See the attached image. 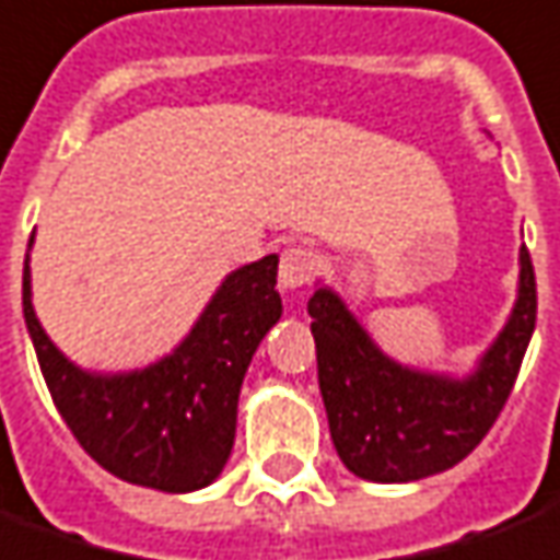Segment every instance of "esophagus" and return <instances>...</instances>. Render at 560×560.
<instances>
[{
  "mask_svg": "<svg viewBox=\"0 0 560 560\" xmlns=\"http://www.w3.org/2000/svg\"><path fill=\"white\" fill-rule=\"evenodd\" d=\"M313 273H316V256H313V249L307 247H289L283 253V259H280V287L287 289V292H299L313 280Z\"/></svg>",
  "mask_w": 560,
  "mask_h": 560,
  "instance_id": "esophagus-1",
  "label": "esophagus"
}]
</instances>
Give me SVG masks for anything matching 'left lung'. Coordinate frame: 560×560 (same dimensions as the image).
I'll return each mask as SVG.
<instances>
[{"label": "left lung", "mask_w": 560, "mask_h": 560, "mask_svg": "<svg viewBox=\"0 0 560 560\" xmlns=\"http://www.w3.org/2000/svg\"><path fill=\"white\" fill-rule=\"evenodd\" d=\"M307 313L340 462L368 482H416L455 467L494 425L534 335L537 283L522 247L513 311L467 374L392 359L323 280H316Z\"/></svg>", "instance_id": "1"}]
</instances>
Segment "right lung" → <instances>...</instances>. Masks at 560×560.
Returning <instances> with one entry per match:
<instances>
[{
    "instance_id": "1",
    "label": "right lung",
    "mask_w": 560,
    "mask_h": 560,
    "mask_svg": "<svg viewBox=\"0 0 560 560\" xmlns=\"http://www.w3.org/2000/svg\"><path fill=\"white\" fill-rule=\"evenodd\" d=\"M33 241L35 232L30 249ZM30 249L23 261V319L50 398L78 443L132 486L168 494L210 486L235 446L237 398L249 362L283 316L280 256L271 253L225 273L168 355L132 371H90L71 362L35 316Z\"/></svg>"
}]
</instances>
